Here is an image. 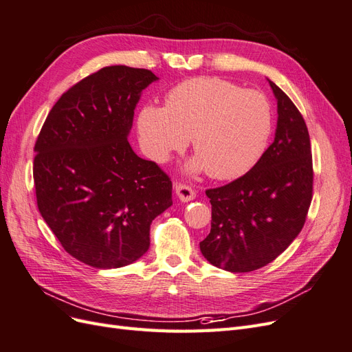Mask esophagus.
<instances>
[{"mask_svg": "<svg viewBox=\"0 0 352 352\" xmlns=\"http://www.w3.org/2000/svg\"><path fill=\"white\" fill-rule=\"evenodd\" d=\"M175 190H176V195L179 197V199L184 201V202H188V201L194 199L197 197L195 190L190 188L189 185H185V184H176Z\"/></svg>", "mask_w": 352, "mask_h": 352, "instance_id": "esophagus-1", "label": "esophagus"}]
</instances>
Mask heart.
<instances>
[{
  "instance_id": "heart-1",
  "label": "heart",
  "mask_w": 352,
  "mask_h": 352,
  "mask_svg": "<svg viewBox=\"0 0 352 352\" xmlns=\"http://www.w3.org/2000/svg\"><path fill=\"white\" fill-rule=\"evenodd\" d=\"M138 133L146 154L164 163L192 138L190 168L220 180L236 179L254 167L272 133V109L258 91L220 78H192L166 95V105L145 104Z\"/></svg>"
}]
</instances>
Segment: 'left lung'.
Listing matches in <instances>:
<instances>
[{"instance_id": "left-lung-1", "label": "left lung", "mask_w": 352, "mask_h": 352, "mask_svg": "<svg viewBox=\"0 0 352 352\" xmlns=\"http://www.w3.org/2000/svg\"><path fill=\"white\" fill-rule=\"evenodd\" d=\"M270 87L278 100L273 144L250 172L206 190L211 230L199 250L212 265L232 273L257 270L278 258L301 232L313 199V155L304 117L278 85Z\"/></svg>"}]
</instances>
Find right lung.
Wrapping results in <instances>:
<instances>
[{"label": "right lung", "instance_id": "1", "mask_svg": "<svg viewBox=\"0 0 352 352\" xmlns=\"http://www.w3.org/2000/svg\"><path fill=\"white\" fill-rule=\"evenodd\" d=\"M151 70L109 66L61 95L35 142L41 216L72 257L117 269L150 248L153 220L173 204L172 180L127 135Z\"/></svg>", "mask_w": 352, "mask_h": 352}]
</instances>
